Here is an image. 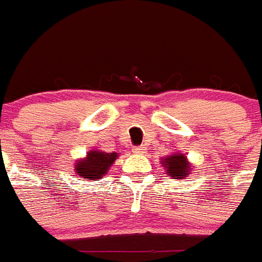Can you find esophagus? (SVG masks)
I'll list each match as a JSON object with an SVG mask.
<instances>
[{
  "label": "esophagus",
  "mask_w": 262,
  "mask_h": 262,
  "mask_svg": "<svg viewBox=\"0 0 262 262\" xmlns=\"http://www.w3.org/2000/svg\"><path fill=\"white\" fill-rule=\"evenodd\" d=\"M147 152V149L144 147H136L133 148V154H136V155H144Z\"/></svg>",
  "instance_id": "esophagus-1"
}]
</instances>
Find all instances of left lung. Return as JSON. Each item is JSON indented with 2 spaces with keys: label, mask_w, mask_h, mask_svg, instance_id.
<instances>
[{
  "label": "left lung",
  "mask_w": 262,
  "mask_h": 262,
  "mask_svg": "<svg viewBox=\"0 0 262 262\" xmlns=\"http://www.w3.org/2000/svg\"><path fill=\"white\" fill-rule=\"evenodd\" d=\"M162 166L166 168V174L172 179H183L191 171V164L189 163L186 155L179 152L162 158Z\"/></svg>",
  "instance_id": "left-lung-1"
}]
</instances>
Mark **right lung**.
I'll list each match as a JSON object with an SVG mask.
<instances>
[{"instance_id": "right-lung-1", "label": "right lung", "mask_w": 262, "mask_h": 262, "mask_svg": "<svg viewBox=\"0 0 262 262\" xmlns=\"http://www.w3.org/2000/svg\"><path fill=\"white\" fill-rule=\"evenodd\" d=\"M118 158V152H103L100 149H91L84 159L77 160L75 172L83 179L96 181L107 174L108 168L113 166Z\"/></svg>"}]
</instances>
